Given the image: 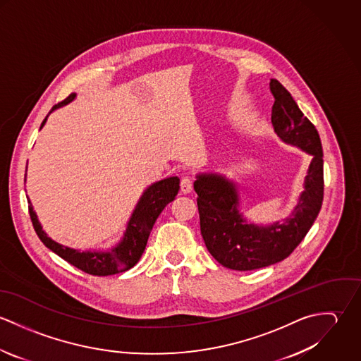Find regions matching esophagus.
Returning a JSON list of instances; mask_svg holds the SVG:
<instances>
[{
    "label": "esophagus",
    "mask_w": 361,
    "mask_h": 361,
    "mask_svg": "<svg viewBox=\"0 0 361 361\" xmlns=\"http://www.w3.org/2000/svg\"><path fill=\"white\" fill-rule=\"evenodd\" d=\"M192 189H193V182H192V179L189 178V176H183L182 178V180H180V190H182V193H190L192 192Z\"/></svg>",
    "instance_id": "34e87169"
}]
</instances>
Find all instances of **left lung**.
I'll use <instances>...</instances> for the list:
<instances>
[{
	"label": "left lung",
	"mask_w": 361,
	"mask_h": 361,
	"mask_svg": "<svg viewBox=\"0 0 361 361\" xmlns=\"http://www.w3.org/2000/svg\"><path fill=\"white\" fill-rule=\"evenodd\" d=\"M269 90L275 99L271 114L275 133L285 143L312 155L305 192L292 214L265 226L247 224L239 212V193L233 182L218 173H199L195 180L200 231L207 250L221 265L236 271L257 269L288 257L307 235L324 199L319 135L276 79H271Z\"/></svg>",
	"instance_id": "left-lung-1"
}]
</instances>
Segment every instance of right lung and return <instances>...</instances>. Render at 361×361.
Instances as JSON below:
<instances>
[{
	"mask_svg": "<svg viewBox=\"0 0 361 361\" xmlns=\"http://www.w3.org/2000/svg\"><path fill=\"white\" fill-rule=\"evenodd\" d=\"M75 97L76 94L73 93L63 102L54 105L49 115L52 111L71 103ZM49 115L43 121L40 129L44 126ZM25 182H26V175H25ZM178 192H179L178 176H171V178L158 180L152 186H149L143 192L140 200L137 202V204L133 209V214L126 225V231L123 233L122 240L108 252H90V250L80 252V250L71 249L68 246H62L56 243L43 231L42 224L37 219V215L33 209L29 197H27V203H29V214L32 218L33 228L37 236L40 238V240L51 252L86 274L106 276V275H114V274L128 271L135 264H137V261L140 259L146 249L150 232L154 226L158 215L166 204H169L176 197Z\"/></svg>",
	"mask_w": 361,
	"mask_h": 361,
	"instance_id": "1",
	"label": "right lung"
}]
</instances>
